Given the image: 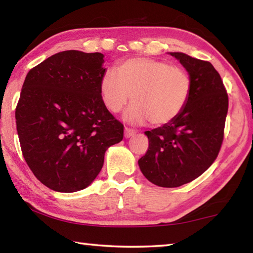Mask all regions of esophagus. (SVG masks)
Listing matches in <instances>:
<instances>
[{"mask_svg": "<svg viewBox=\"0 0 253 253\" xmlns=\"http://www.w3.org/2000/svg\"><path fill=\"white\" fill-rule=\"evenodd\" d=\"M136 134V130L135 129H131V128H128V127H125V137L126 138H129V137L134 136Z\"/></svg>", "mask_w": 253, "mask_h": 253, "instance_id": "34e87169", "label": "esophagus"}]
</instances>
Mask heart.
<instances>
[{"instance_id": "b5f03b06", "label": "heart", "mask_w": 253, "mask_h": 253, "mask_svg": "<svg viewBox=\"0 0 253 253\" xmlns=\"http://www.w3.org/2000/svg\"><path fill=\"white\" fill-rule=\"evenodd\" d=\"M193 83L188 72L161 60L132 58L115 69H107L100 79V96L107 109L118 113L131 95L134 101L126 118L152 125L173 122L190 99Z\"/></svg>"}]
</instances>
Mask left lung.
Returning a JSON list of instances; mask_svg holds the SVG:
<instances>
[{
	"label": "left lung",
	"mask_w": 253,
	"mask_h": 253,
	"mask_svg": "<svg viewBox=\"0 0 253 253\" xmlns=\"http://www.w3.org/2000/svg\"><path fill=\"white\" fill-rule=\"evenodd\" d=\"M193 83L187 105L173 122L145 131L148 149L139 169L149 182L177 187L202 175L223 143L229 98L219 72L211 63L182 52H172Z\"/></svg>",
	"instance_id": "obj_1"
}]
</instances>
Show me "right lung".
Listing matches in <instances>:
<instances>
[{"label": "right lung", "mask_w": 253, "mask_h": 253, "mask_svg": "<svg viewBox=\"0 0 253 253\" xmlns=\"http://www.w3.org/2000/svg\"><path fill=\"white\" fill-rule=\"evenodd\" d=\"M104 54L68 50L32 68L15 108L21 151L45 186L71 193L90 185L124 125L106 108Z\"/></svg>", "instance_id": "obj_1"}]
</instances>
